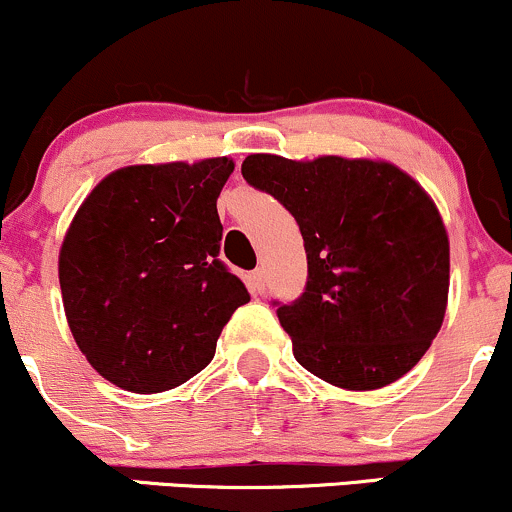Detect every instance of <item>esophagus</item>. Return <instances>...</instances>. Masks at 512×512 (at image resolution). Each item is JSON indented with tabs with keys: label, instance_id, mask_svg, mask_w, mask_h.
<instances>
[{
	"label": "esophagus",
	"instance_id": "obj_1",
	"mask_svg": "<svg viewBox=\"0 0 512 512\" xmlns=\"http://www.w3.org/2000/svg\"><path fill=\"white\" fill-rule=\"evenodd\" d=\"M249 283H251V290H254L256 295H261L263 290H266V271H263V268H256V271L249 276Z\"/></svg>",
	"mask_w": 512,
	"mask_h": 512
}]
</instances>
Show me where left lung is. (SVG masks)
Instances as JSON below:
<instances>
[{
  "label": "left lung",
  "instance_id": "left-lung-1",
  "mask_svg": "<svg viewBox=\"0 0 512 512\" xmlns=\"http://www.w3.org/2000/svg\"><path fill=\"white\" fill-rule=\"evenodd\" d=\"M241 175L298 222L305 293L278 307L302 368L344 390L403 378L449 298V236L427 190L381 158L251 153Z\"/></svg>",
  "mask_w": 512,
  "mask_h": 512
}]
</instances>
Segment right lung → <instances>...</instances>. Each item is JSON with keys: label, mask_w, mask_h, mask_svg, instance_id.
I'll return each instance as SVG.
<instances>
[{"label": "right lung", "mask_w": 512, "mask_h": 512, "mask_svg": "<svg viewBox=\"0 0 512 512\" xmlns=\"http://www.w3.org/2000/svg\"><path fill=\"white\" fill-rule=\"evenodd\" d=\"M232 173L227 156L124 166L75 212L58 254L63 310L78 349L117 388L183 386L249 302L217 258V197Z\"/></svg>", "instance_id": "add662e5"}]
</instances>
